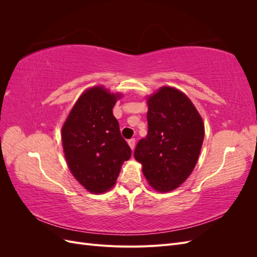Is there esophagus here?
<instances>
[{"label":"esophagus","mask_w":257,"mask_h":257,"mask_svg":"<svg viewBox=\"0 0 257 257\" xmlns=\"http://www.w3.org/2000/svg\"><path fill=\"white\" fill-rule=\"evenodd\" d=\"M127 143H128V146L131 147V149H132V150H134V148H135V138H131V139H128Z\"/></svg>","instance_id":"esophagus-1"}]
</instances>
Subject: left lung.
<instances>
[{
	"instance_id": "left-lung-1",
	"label": "left lung",
	"mask_w": 257,
	"mask_h": 257,
	"mask_svg": "<svg viewBox=\"0 0 257 257\" xmlns=\"http://www.w3.org/2000/svg\"><path fill=\"white\" fill-rule=\"evenodd\" d=\"M148 134L134 157L153 189L175 190L195 167L205 136L196 108L182 92L163 87L148 99Z\"/></svg>"
}]
</instances>
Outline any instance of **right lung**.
I'll list each match as a JSON object with an SVG mask.
<instances>
[{
	"label": "right lung",
	"instance_id": "add662e5",
	"mask_svg": "<svg viewBox=\"0 0 257 257\" xmlns=\"http://www.w3.org/2000/svg\"><path fill=\"white\" fill-rule=\"evenodd\" d=\"M120 98L95 87L78 98L62 127V143L72 174L91 193L112 188L132 150L121 136L112 108Z\"/></svg>",
	"mask_w": 257,
	"mask_h": 257
}]
</instances>
